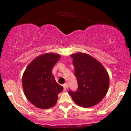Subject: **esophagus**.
<instances>
[{
  "mask_svg": "<svg viewBox=\"0 0 131 131\" xmlns=\"http://www.w3.org/2000/svg\"><path fill=\"white\" fill-rule=\"evenodd\" d=\"M64 89H68V83L64 84Z\"/></svg>",
  "mask_w": 131,
  "mask_h": 131,
  "instance_id": "34e87169",
  "label": "esophagus"
}]
</instances>
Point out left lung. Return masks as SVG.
Returning <instances> with one entry per match:
<instances>
[{
	"label": "left lung",
	"instance_id": "left-lung-1",
	"mask_svg": "<svg viewBox=\"0 0 131 131\" xmlns=\"http://www.w3.org/2000/svg\"><path fill=\"white\" fill-rule=\"evenodd\" d=\"M77 79L76 91L68 93L73 101L82 107H91L104 98L108 90L110 80L107 71L99 61L88 54L76 53L71 55Z\"/></svg>",
	"mask_w": 131,
	"mask_h": 131
}]
</instances>
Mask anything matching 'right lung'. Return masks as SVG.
<instances>
[{
  "label": "right lung",
  "instance_id": "obj_1",
  "mask_svg": "<svg viewBox=\"0 0 131 131\" xmlns=\"http://www.w3.org/2000/svg\"><path fill=\"white\" fill-rule=\"evenodd\" d=\"M58 54L49 53L37 57L24 72L22 84L29 101L39 108L48 109L57 103L58 95L63 89L52 75V68L60 60Z\"/></svg>",
  "mask_w": 131,
  "mask_h": 131
}]
</instances>
